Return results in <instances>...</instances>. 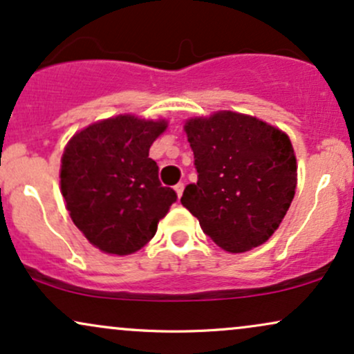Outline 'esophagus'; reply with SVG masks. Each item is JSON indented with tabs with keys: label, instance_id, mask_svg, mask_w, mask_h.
Here are the masks:
<instances>
[{
	"label": "esophagus",
	"instance_id": "34e87169",
	"mask_svg": "<svg viewBox=\"0 0 354 354\" xmlns=\"http://www.w3.org/2000/svg\"><path fill=\"white\" fill-rule=\"evenodd\" d=\"M183 189H185V185H183V183H178V185L174 186V191H176L178 198H181V194H183Z\"/></svg>",
	"mask_w": 354,
	"mask_h": 354
}]
</instances>
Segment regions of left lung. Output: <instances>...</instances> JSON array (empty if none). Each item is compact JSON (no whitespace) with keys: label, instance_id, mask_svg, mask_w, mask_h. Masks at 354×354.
Wrapping results in <instances>:
<instances>
[{"label":"left lung","instance_id":"obj_1","mask_svg":"<svg viewBox=\"0 0 354 354\" xmlns=\"http://www.w3.org/2000/svg\"><path fill=\"white\" fill-rule=\"evenodd\" d=\"M198 181L181 205L219 248L245 253L270 239L296 189V156L281 129L233 111L185 124Z\"/></svg>","mask_w":354,"mask_h":354}]
</instances>
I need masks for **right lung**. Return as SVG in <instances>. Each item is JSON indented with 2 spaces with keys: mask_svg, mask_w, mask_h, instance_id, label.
<instances>
[{
  "mask_svg": "<svg viewBox=\"0 0 354 354\" xmlns=\"http://www.w3.org/2000/svg\"><path fill=\"white\" fill-rule=\"evenodd\" d=\"M166 126L165 120L120 115L81 129L64 148L59 178L66 209L104 253L141 250L176 201L174 189L161 186L156 161L149 158Z\"/></svg>",
  "mask_w": 354,
  "mask_h": 354,
  "instance_id": "add662e5",
  "label": "right lung"
}]
</instances>
